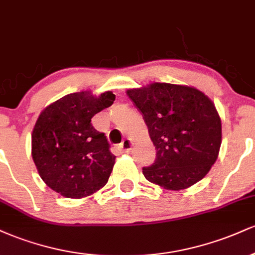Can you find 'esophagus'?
Listing matches in <instances>:
<instances>
[{"mask_svg":"<svg viewBox=\"0 0 255 255\" xmlns=\"http://www.w3.org/2000/svg\"><path fill=\"white\" fill-rule=\"evenodd\" d=\"M131 145H133V142L130 141V139H125L124 141L120 144V148L124 152H129L131 150Z\"/></svg>","mask_w":255,"mask_h":255,"instance_id":"esophagus-1","label":"esophagus"}]
</instances>
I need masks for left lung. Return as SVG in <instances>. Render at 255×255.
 Returning <instances> with one entry per match:
<instances>
[{
  "mask_svg": "<svg viewBox=\"0 0 255 255\" xmlns=\"http://www.w3.org/2000/svg\"><path fill=\"white\" fill-rule=\"evenodd\" d=\"M156 146L154 163L142 168L151 183L181 191L206 176L217 160L222 122L213 102L186 85L152 83L127 90Z\"/></svg>",
  "mask_w": 255,
  "mask_h": 255,
  "instance_id": "obj_1",
  "label": "left lung"
}]
</instances>
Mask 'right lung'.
I'll use <instances>...</instances> for the list:
<instances>
[{"mask_svg": "<svg viewBox=\"0 0 255 255\" xmlns=\"http://www.w3.org/2000/svg\"><path fill=\"white\" fill-rule=\"evenodd\" d=\"M115 101L111 91L69 93L40 113L32 131V158L39 176L64 198L89 197L109 180L115 156L91 119Z\"/></svg>", "mask_w": 255, "mask_h": 255, "instance_id": "obj_1", "label": "right lung"}]
</instances>
